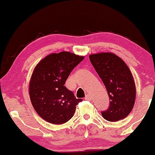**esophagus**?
<instances>
[{"mask_svg": "<svg viewBox=\"0 0 155 155\" xmlns=\"http://www.w3.org/2000/svg\"><path fill=\"white\" fill-rule=\"evenodd\" d=\"M85 100H86V101H91V95L87 94L86 96L85 97Z\"/></svg>", "mask_w": 155, "mask_h": 155, "instance_id": "obj_1", "label": "esophagus"}]
</instances>
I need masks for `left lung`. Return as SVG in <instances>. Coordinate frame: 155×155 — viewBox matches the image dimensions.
<instances>
[{"mask_svg":"<svg viewBox=\"0 0 155 155\" xmlns=\"http://www.w3.org/2000/svg\"><path fill=\"white\" fill-rule=\"evenodd\" d=\"M91 63L107 90L109 105L101 115L109 121L126 118L134 107L136 87L130 70L113 53H99L89 56Z\"/></svg>","mask_w":155,"mask_h":155,"instance_id":"1","label":"left lung"}]
</instances>
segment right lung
<instances>
[{
	"mask_svg": "<svg viewBox=\"0 0 155 155\" xmlns=\"http://www.w3.org/2000/svg\"><path fill=\"white\" fill-rule=\"evenodd\" d=\"M83 59L68 51L53 53L34 69L29 86L31 101L37 114L48 122L66 123L82 101L76 98L64 84L72 70Z\"/></svg>",
	"mask_w": 155,
	"mask_h": 155,
	"instance_id": "obj_1",
	"label": "right lung"
}]
</instances>
